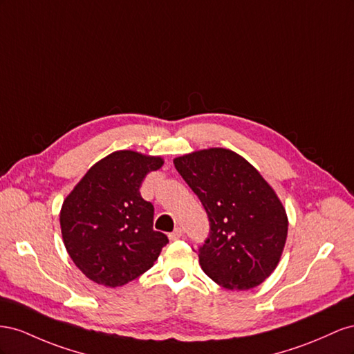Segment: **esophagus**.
Instances as JSON below:
<instances>
[{
  "label": "esophagus",
  "instance_id": "obj_1",
  "mask_svg": "<svg viewBox=\"0 0 354 354\" xmlns=\"http://www.w3.org/2000/svg\"><path fill=\"white\" fill-rule=\"evenodd\" d=\"M183 236H184V230H183V228H176V230L174 231V233L169 234V239H170L171 241H175V240H179Z\"/></svg>",
  "mask_w": 354,
  "mask_h": 354
}]
</instances>
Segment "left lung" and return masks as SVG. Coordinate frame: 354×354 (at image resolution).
Wrapping results in <instances>:
<instances>
[{
	"instance_id": "obj_1",
	"label": "left lung",
	"mask_w": 354,
	"mask_h": 354,
	"mask_svg": "<svg viewBox=\"0 0 354 354\" xmlns=\"http://www.w3.org/2000/svg\"><path fill=\"white\" fill-rule=\"evenodd\" d=\"M174 165L209 218V236L197 250L201 268L230 290L261 285L277 267L288 236V216L274 189L243 157L224 148L196 151Z\"/></svg>"
}]
</instances>
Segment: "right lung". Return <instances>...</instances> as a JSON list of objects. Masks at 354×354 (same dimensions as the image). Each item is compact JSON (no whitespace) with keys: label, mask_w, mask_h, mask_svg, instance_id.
Returning <instances> with one entry per match:
<instances>
[{"label":"right lung","mask_w":354,"mask_h":354,"mask_svg":"<svg viewBox=\"0 0 354 354\" xmlns=\"http://www.w3.org/2000/svg\"><path fill=\"white\" fill-rule=\"evenodd\" d=\"M160 157L115 151L90 167L60 210L64 243L74 264L99 285L129 283L154 266L166 234L154 231V206L139 189Z\"/></svg>","instance_id":"add662e5"}]
</instances>
